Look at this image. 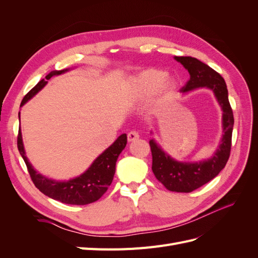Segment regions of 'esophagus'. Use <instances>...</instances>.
Here are the masks:
<instances>
[{"instance_id":"1","label":"esophagus","mask_w":258,"mask_h":258,"mask_svg":"<svg viewBox=\"0 0 258 258\" xmlns=\"http://www.w3.org/2000/svg\"><path fill=\"white\" fill-rule=\"evenodd\" d=\"M139 134L137 131H130L128 134V141L131 142V141H135V140H138L139 139Z\"/></svg>"}]
</instances>
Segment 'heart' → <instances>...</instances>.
I'll return each instance as SVG.
<instances>
[{
	"mask_svg": "<svg viewBox=\"0 0 258 258\" xmlns=\"http://www.w3.org/2000/svg\"><path fill=\"white\" fill-rule=\"evenodd\" d=\"M175 81L168 77L161 70L150 69L132 76L128 82L130 96L137 101H142L153 95L152 104L158 107L169 99L175 88Z\"/></svg>",
	"mask_w": 258,
	"mask_h": 258,
	"instance_id": "b5f03b06",
	"label": "heart"
}]
</instances>
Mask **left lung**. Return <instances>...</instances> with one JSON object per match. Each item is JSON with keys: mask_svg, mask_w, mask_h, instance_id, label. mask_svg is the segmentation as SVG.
<instances>
[{"mask_svg": "<svg viewBox=\"0 0 258 258\" xmlns=\"http://www.w3.org/2000/svg\"><path fill=\"white\" fill-rule=\"evenodd\" d=\"M188 71L190 79L181 92L207 87L214 92L223 110V138L214 155L199 162H182L171 158L154 140L150 141L153 156L152 170L156 178L168 190L190 192L213 179L225 168L231 148L233 114L228 100L227 86L223 77L212 68L192 57H174Z\"/></svg>", "mask_w": 258, "mask_h": 258, "instance_id": "left-lung-1", "label": "left lung"}]
</instances>
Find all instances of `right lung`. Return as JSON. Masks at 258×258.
Wrapping results in <instances>:
<instances>
[{"label":"right lung","instance_id":"add662e5","mask_svg":"<svg viewBox=\"0 0 258 258\" xmlns=\"http://www.w3.org/2000/svg\"><path fill=\"white\" fill-rule=\"evenodd\" d=\"M67 71H69V69L61 70V71H52L46 75L44 80L38 82L23 97L21 106L28 102L31 98L34 97L47 84V81L50 80L52 76L60 75ZM126 144L127 135L123 134L117 138L116 141L110 147L106 148L82 175L69 179V181L60 182L54 181V179L51 178H47L34 170L26 156L20 128L17 137L18 151L26 162L31 179H32L36 188L40 189V191H42L44 195L51 199L61 201L67 205L77 206L92 204V202L97 201L103 196V194L107 190L108 186L111 185L113 181L117 158H118V156L122 152L123 148L126 147Z\"/></svg>","mask_w":258,"mask_h":258}]
</instances>
